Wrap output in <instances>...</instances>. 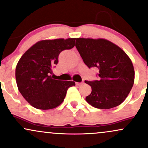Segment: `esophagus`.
<instances>
[{
    "mask_svg": "<svg viewBox=\"0 0 148 148\" xmlns=\"http://www.w3.org/2000/svg\"><path fill=\"white\" fill-rule=\"evenodd\" d=\"M76 86H82L83 84H84V82H81V83H76Z\"/></svg>",
    "mask_w": 148,
    "mask_h": 148,
    "instance_id": "1",
    "label": "esophagus"
}]
</instances>
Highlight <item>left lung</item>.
<instances>
[{
	"label": "left lung",
	"mask_w": 148,
	"mask_h": 148,
	"mask_svg": "<svg viewBox=\"0 0 148 148\" xmlns=\"http://www.w3.org/2000/svg\"><path fill=\"white\" fill-rule=\"evenodd\" d=\"M76 47L89 68L99 69V81H85L92 88L86 97L88 103L109 109L125 101L134 83V69L130 57L118 46L106 39L76 38Z\"/></svg>",
	"instance_id": "1"
}]
</instances>
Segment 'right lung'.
Wrapping results in <instances>:
<instances>
[{
    "mask_svg": "<svg viewBox=\"0 0 148 148\" xmlns=\"http://www.w3.org/2000/svg\"><path fill=\"white\" fill-rule=\"evenodd\" d=\"M76 38L45 40L37 42L18 60L15 76L18 90L28 103L37 109L56 108L64 101L74 81L53 79L52 69L58 62L61 51L71 49Z\"/></svg>",
    "mask_w": 148,
    "mask_h": 148,
    "instance_id": "right-lung-1",
    "label": "right lung"
}]
</instances>
